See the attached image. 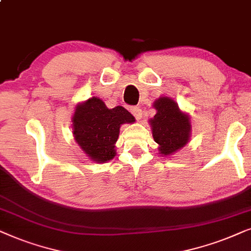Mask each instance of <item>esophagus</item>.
I'll use <instances>...</instances> for the list:
<instances>
[{"label": "esophagus", "instance_id": "34e87169", "mask_svg": "<svg viewBox=\"0 0 251 251\" xmlns=\"http://www.w3.org/2000/svg\"><path fill=\"white\" fill-rule=\"evenodd\" d=\"M131 112L133 113V116L135 117L136 119L138 120H141V118H142V110L139 108V106H134V108H132L131 109Z\"/></svg>", "mask_w": 251, "mask_h": 251}]
</instances>
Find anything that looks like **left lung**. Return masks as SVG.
Listing matches in <instances>:
<instances>
[{"label": "left lung", "instance_id": "obj_1", "mask_svg": "<svg viewBox=\"0 0 251 251\" xmlns=\"http://www.w3.org/2000/svg\"><path fill=\"white\" fill-rule=\"evenodd\" d=\"M156 115L149 120L152 138L162 156H170L187 146L192 136L189 113L182 111L178 103L168 96H160L152 103Z\"/></svg>", "mask_w": 251, "mask_h": 251}]
</instances>
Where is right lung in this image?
<instances>
[{"instance_id": "obj_1", "label": "right lung", "mask_w": 251, "mask_h": 251, "mask_svg": "<svg viewBox=\"0 0 251 251\" xmlns=\"http://www.w3.org/2000/svg\"><path fill=\"white\" fill-rule=\"evenodd\" d=\"M135 118L123 106L109 109L101 99L93 96L75 105L72 129L75 142L93 162L106 163L116 156L120 126Z\"/></svg>"}]
</instances>
